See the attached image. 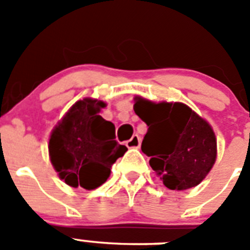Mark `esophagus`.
I'll return each mask as SVG.
<instances>
[{"mask_svg":"<svg viewBox=\"0 0 250 250\" xmlns=\"http://www.w3.org/2000/svg\"><path fill=\"white\" fill-rule=\"evenodd\" d=\"M141 144V139L139 135H134L130 140L126 141V146L132 149V147H139Z\"/></svg>","mask_w":250,"mask_h":250,"instance_id":"esophagus-1","label":"esophagus"}]
</instances>
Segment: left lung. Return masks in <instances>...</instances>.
<instances>
[{"mask_svg":"<svg viewBox=\"0 0 250 250\" xmlns=\"http://www.w3.org/2000/svg\"><path fill=\"white\" fill-rule=\"evenodd\" d=\"M134 110L149 127L141 150L163 184L171 190L199 184L216 158L210 125L182 103L154 104L139 98Z\"/></svg>","mask_w":250,"mask_h":250,"instance_id":"8db88e82","label":"left lung"}]
</instances>
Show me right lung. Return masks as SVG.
I'll use <instances>...</instances> for the list:
<instances>
[{"instance_id":"1","label":"right lung","mask_w":250,"mask_h":250,"mask_svg":"<svg viewBox=\"0 0 250 250\" xmlns=\"http://www.w3.org/2000/svg\"><path fill=\"white\" fill-rule=\"evenodd\" d=\"M103 107V101H77L51 134V163L70 187L96 189L126 152L127 147L115 140L114 124L99 115Z\"/></svg>"}]
</instances>
